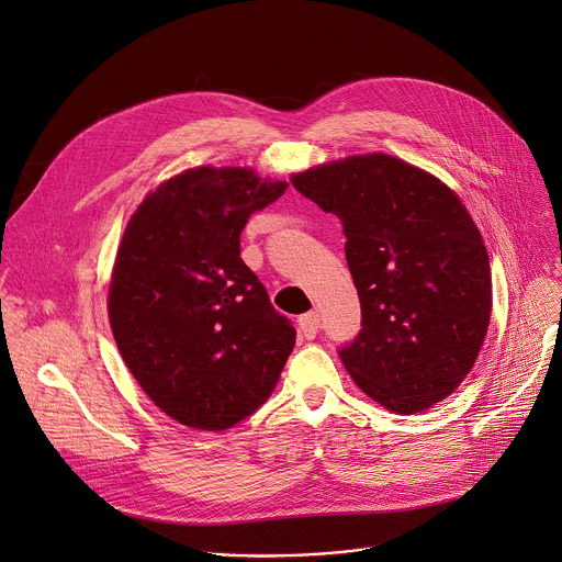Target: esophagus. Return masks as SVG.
Instances as JSON below:
<instances>
[{"label":"esophagus","instance_id":"1","mask_svg":"<svg viewBox=\"0 0 562 562\" xmlns=\"http://www.w3.org/2000/svg\"><path fill=\"white\" fill-rule=\"evenodd\" d=\"M318 327H321V318L316 312H307L299 318V329L305 339H314V336L318 334Z\"/></svg>","mask_w":562,"mask_h":562}]
</instances>
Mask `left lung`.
<instances>
[{
  "mask_svg": "<svg viewBox=\"0 0 562 562\" xmlns=\"http://www.w3.org/2000/svg\"><path fill=\"white\" fill-rule=\"evenodd\" d=\"M292 183L344 223L361 329L339 357L357 385L398 414L450 396L492 314L487 250L461 199L381 153L310 168Z\"/></svg>",
  "mask_w": 562,
  "mask_h": 562,
  "instance_id": "left-lung-1",
  "label": "left lung"
}]
</instances>
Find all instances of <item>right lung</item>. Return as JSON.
Listing matches in <instances>:
<instances>
[{
	"label": "right lung",
	"mask_w": 562,
	"mask_h": 562,
	"mask_svg": "<svg viewBox=\"0 0 562 562\" xmlns=\"http://www.w3.org/2000/svg\"><path fill=\"white\" fill-rule=\"evenodd\" d=\"M285 188L246 168L203 166L164 181L128 221L110 327L137 383L181 425L218 431L248 418L294 348L292 321L239 244L248 218Z\"/></svg>",
	"instance_id": "add662e5"
}]
</instances>
